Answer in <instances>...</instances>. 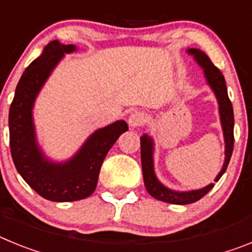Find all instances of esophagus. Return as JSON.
<instances>
[{
    "label": "esophagus",
    "instance_id": "34e87169",
    "mask_svg": "<svg viewBox=\"0 0 252 252\" xmlns=\"http://www.w3.org/2000/svg\"><path fill=\"white\" fill-rule=\"evenodd\" d=\"M127 122L131 127H140V126L145 122V116H144V113L139 112V111H135V112H132L128 116Z\"/></svg>",
    "mask_w": 252,
    "mask_h": 252
}]
</instances>
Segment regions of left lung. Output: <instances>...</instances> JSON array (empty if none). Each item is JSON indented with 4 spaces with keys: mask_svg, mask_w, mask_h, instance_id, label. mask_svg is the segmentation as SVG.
Segmentation results:
<instances>
[{
    "mask_svg": "<svg viewBox=\"0 0 252 252\" xmlns=\"http://www.w3.org/2000/svg\"><path fill=\"white\" fill-rule=\"evenodd\" d=\"M188 54L194 55V59L197 63L203 69L206 79L211 88L216 94V98L220 106V117H221L222 130H223L224 136V162L221 171L216 177L215 182H218L220 178L223 175L226 171L228 162H230L231 155L233 151V108L231 103L228 94H227V87L224 82V77L221 70L211 62L206 53L198 50V49H189ZM141 144V164H142V175H144V183H145L146 190L151 197L159 201L166 202L170 204H189L199 201L202 197L207 194L211 189L215 187V184L211 183L209 186L204 187L197 190H189V192H175L171 189L162 186L159 180L157 179V175L154 173V160H153V151L154 144L153 139L148 135H142L140 139Z\"/></svg>",
    "mask_w": 252,
    "mask_h": 252,
    "instance_id": "obj_1",
    "label": "left lung"
}]
</instances>
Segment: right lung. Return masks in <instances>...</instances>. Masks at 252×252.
Listing matches in <instances>:
<instances>
[{"instance_id":"obj_1","label":"right lung","mask_w":252,"mask_h":252,"mask_svg":"<svg viewBox=\"0 0 252 252\" xmlns=\"http://www.w3.org/2000/svg\"><path fill=\"white\" fill-rule=\"evenodd\" d=\"M74 45L58 40L49 43L20 78L10 107V149L13 164L26 183L48 201L73 202L90 197L98 182L102 162L121 133L128 130L124 120L99 128L91 135L78 153L65 162H53L44 157L35 137L32 107L53 69Z\"/></svg>"}]
</instances>
